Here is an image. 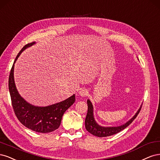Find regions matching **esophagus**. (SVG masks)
<instances>
[{"instance_id":"1","label":"esophagus","mask_w":160,"mask_h":160,"mask_svg":"<svg viewBox=\"0 0 160 160\" xmlns=\"http://www.w3.org/2000/svg\"><path fill=\"white\" fill-rule=\"evenodd\" d=\"M79 95L82 97H86L88 95V91L86 89H82L79 92Z\"/></svg>"}]
</instances>
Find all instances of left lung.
Masks as SVG:
<instances>
[{
  "label": "left lung",
  "instance_id": "8db88e82",
  "mask_svg": "<svg viewBox=\"0 0 160 160\" xmlns=\"http://www.w3.org/2000/svg\"><path fill=\"white\" fill-rule=\"evenodd\" d=\"M88 104V112L85 119V127L86 130L90 132L91 134L97 137H108L110 136L114 135L116 133L121 132L122 130L128 127L130 123L134 120L135 118L138 115L140 112L142 104L140 106V108L136 112L135 115L133 116L130 120H129L127 122L123 123L122 125L118 126H102L99 125L96 122L94 116V107L92 102L88 99L87 100Z\"/></svg>",
  "mask_w": 160,
  "mask_h": 160
}]
</instances>
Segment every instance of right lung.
Returning a JSON list of instances; mask_svg holds the SVG:
<instances>
[{
    "label": "right lung",
    "instance_id": "right-lung-1",
    "mask_svg": "<svg viewBox=\"0 0 160 160\" xmlns=\"http://www.w3.org/2000/svg\"><path fill=\"white\" fill-rule=\"evenodd\" d=\"M34 44V42L25 45L17 56L9 75L8 89L12 108L20 123L34 132L49 133L59 128L63 114L74 104L76 98L75 94H73L56 104L47 106H37L30 104L20 95L14 82V64L20 54Z\"/></svg>",
    "mask_w": 160,
    "mask_h": 160
}]
</instances>
